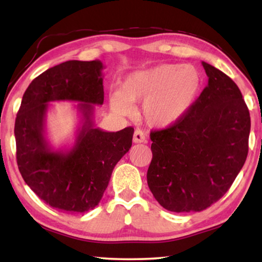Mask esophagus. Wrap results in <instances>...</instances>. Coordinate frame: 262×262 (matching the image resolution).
Masks as SVG:
<instances>
[{"label":"esophagus","mask_w":262,"mask_h":262,"mask_svg":"<svg viewBox=\"0 0 262 262\" xmlns=\"http://www.w3.org/2000/svg\"><path fill=\"white\" fill-rule=\"evenodd\" d=\"M133 142L134 143H145L147 142V137H145V134L141 129H136L134 136H133Z\"/></svg>","instance_id":"34e87169"}]
</instances>
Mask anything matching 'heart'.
Here are the masks:
<instances>
[{
	"instance_id": "obj_1",
	"label": "heart",
	"mask_w": 262,
	"mask_h": 262,
	"mask_svg": "<svg viewBox=\"0 0 262 262\" xmlns=\"http://www.w3.org/2000/svg\"><path fill=\"white\" fill-rule=\"evenodd\" d=\"M201 86V75L192 64L162 63L128 75L121 90L110 96L114 113L134 114L133 103L142 101L141 113L149 126L166 128L179 121L193 105Z\"/></svg>"
}]
</instances>
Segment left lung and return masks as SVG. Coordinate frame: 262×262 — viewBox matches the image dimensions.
Returning <instances> with one entry per match:
<instances>
[{"label": "left lung", "instance_id": "1", "mask_svg": "<svg viewBox=\"0 0 262 262\" xmlns=\"http://www.w3.org/2000/svg\"><path fill=\"white\" fill-rule=\"evenodd\" d=\"M208 85L183 118L150 133L147 180L159 205L201 211L231 187L248 152L250 112L237 84L202 61Z\"/></svg>", "mask_w": 262, "mask_h": 262}]
</instances>
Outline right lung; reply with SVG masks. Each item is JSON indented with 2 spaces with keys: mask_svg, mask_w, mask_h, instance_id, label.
Instances as JSON below:
<instances>
[{
  "mask_svg": "<svg viewBox=\"0 0 262 262\" xmlns=\"http://www.w3.org/2000/svg\"><path fill=\"white\" fill-rule=\"evenodd\" d=\"M103 62H63L35 77L21 99L15 122L17 164L39 199L56 209L84 212L98 205L114 166L132 147L134 128L104 132L95 127V105L104 103ZM78 102L81 127L73 147L54 150L45 135L51 101Z\"/></svg>",
  "mask_w": 262,
  "mask_h": 262,
  "instance_id": "obj_1",
  "label": "right lung"
}]
</instances>
